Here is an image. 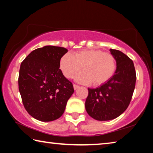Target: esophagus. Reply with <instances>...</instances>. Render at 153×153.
<instances>
[{
    "label": "esophagus",
    "instance_id": "1",
    "mask_svg": "<svg viewBox=\"0 0 153 153\" xmlns=\"http://www.w3.org/2000/svg\"><path fill=\"white\" fill-rule=\"evenodd\" d=\"M79 86H77V85H76V84H74V90H77V88H78Z\"/></svg>",
    "mask_w": 153,
    "mask_h": 153
}]
</instances>
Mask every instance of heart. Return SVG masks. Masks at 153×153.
I'll return each mask as SVG.
<instances>
[{"label": "heart", "mask_w": 153, "mask_h": 153, "mask_svg": "<svg viewBox=\"0 0 153 153\" xmlns=\"http://www.w3.org/2000/svg\"><path fill=\"white\" fill-rule=\"evenodd\" d=\"M82 67L84 71L77 75L76 81L84 84L94 82V86H100L115 74L116 62L111 53L94 48L77 51L74 55L65 53L59 62V67L67 78L73 77Z\"/></svg>", "instance_id": "heart-1"}]
</instances>
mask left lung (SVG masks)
Listing matches in <instances>:
<instances>
[{
	"mask_svg": "<svg viewBox=\"0 0 153 153\" xmlns=\"http://www.w3.org/2000/svg\"><path fill=\"white\" fill-rule=\"evenodd\" d=\"M116 61L112 77L97 88H88L85 107L90 117L98 121L117 118L128 108L136 86L133 61L122 52L110 49Z\"/></svg>",
	"mask_w": 153,
	"mask_h": 153,
	"instance_id": "1",
	"label": "left lung"
}]
</instances>
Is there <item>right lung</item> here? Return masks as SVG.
Returning a JSON list of instances; mask_svg holds the SVG:
<instances>
[{
  "mask_svg": "<svg viewBox=\"0 0 153 153\" xmlns=\"http://www.w3.org/2000/svg\"><path fill=\"white\" fill-rule=\"evenodd\" d=\"M67 51L45 46L31 52L21 64L19 90L25 108L36 120H57L73 94V84L59 69L60 59Z\"/></svg>",
  "mask_w": 153,
  "mask_h": 153,
  "instance_id": "obj_1",
  "label": "right lung"
}]
</instances>
